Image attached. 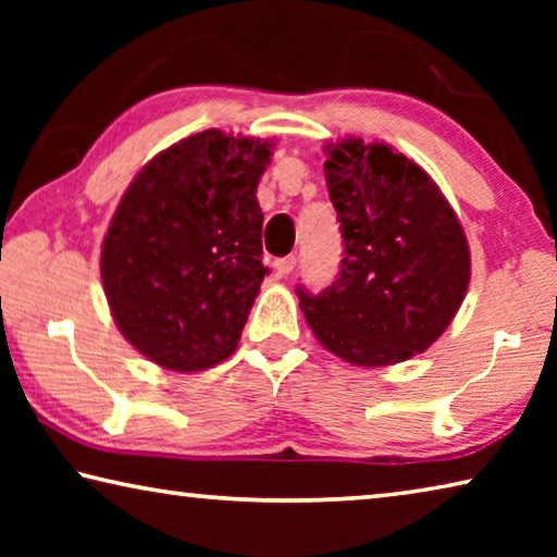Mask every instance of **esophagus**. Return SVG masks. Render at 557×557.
<instances>
[{
    "instance_id": "1",
    "label": "esophagus",
    "mask_w": 557,
    "mask_h": 557,
    "mask_svg": "<svg viewBox=\"0 0 557 557\" xmlns=\"http://www.w3.org/2000/svg\"><path fill=\"white\" fill-rule=\"evenodd\" d=\"M295 265H297V258L295 256L280 258V260H275V275L277 277H285V275H289L292 270H295Z\"/></svg>"
}]
</instances>
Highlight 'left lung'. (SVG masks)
I'll use <instances>...</instances> for the list:
<instances>
[{
	"label": "left lung",
	"instance_id": "8db88e82",
	"mask_svg": "<svg viewBox=\"0 0 557 557\" xmlns=\"http://www.w3.org/2000/svg\"><path fill=\"white\" fill-rule=\"evenodd\" d=\"M329 199L342 223L338 277L299 307L322 346L354 366L408 361L455 319L469 285V245L425 169L388 145L326 147Z\"/></svg>",
	"mask_w": 557,
	"mask_h": 557
}]
</instances>
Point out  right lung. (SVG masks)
<instances>
[{"label": "right lung", "instance_id": "obj_1", "mask_svg": "<svg viewBox=\"0 0 557 557\" xmlns=\"http://www.w3.org/2000/svg\"><path fill=\"white\" fill-rule=\"evenodd\" d=\"M272 145L206 129L157 154L122 196L100 275L122 336L169 371H203L240 342L262 277L258 182Z\"/></svg>", "mask_w": 557, "mask_h": 557}]
</instances>
